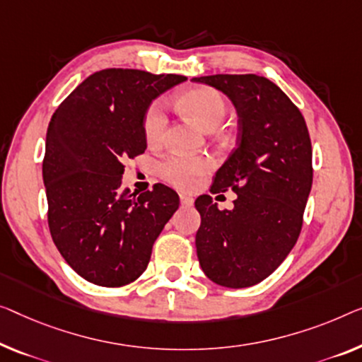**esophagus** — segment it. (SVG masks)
I'll return each instance as SVG.
<instances>
[{
  "label": "esophagus",
  "instance_id": "34e87169",
  "mask_svg": "<svg viewBox=\"0 0 362 362\" xmlns=\"http://www.w3.org/2000/svg\"><path fill=\"white\" fill-rule=\"evenodd\" d=\"M180 204H182V206H192L193 198L188 197V195H180Z\"/></svg>",
  "mask_w": 362,
  "mask_h": 362
}]
</instances>
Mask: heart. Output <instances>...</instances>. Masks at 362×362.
<instances>
[{
    "label": "heart",
    "instance_id": "1",
    "mask_svg": "<svg viewBox=\"0 0 362 362\" xmlns=\"http://www.w3.org/2000/svg\"><path fill=\"white\" fill-rule=\"evenodd\" d=\"M177 105L182 112L190 115L199 127L213 129L224 120L228 113V102L218 89L209 86H193L177 95ZM167 113L160 100H154L143 115V133L149 146H159L165 138ZM211 160L202 156H169L159 164L160 179L169 185L190 190L197 185L198 177L209 170Z\"/></svg>",
    "mask_w": 362,
    "mask_h": 362
}]
</instances>
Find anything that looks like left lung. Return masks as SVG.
I'll list each match as a JSON object with an SVG mask.
<instances>
[{
    "mask_svg": "<svg viewBox=\"0 0 362 362\" xmlns=\"http://www.w3.org/2000/svg\"><path fill=\"white\" fill-rule=\"evenodd\" d=\"M193 81L224 93L239 115L237 148L209 188L235 192L234 209L219 211L209 195L197 198V255L216 284L249 288L268 278L298 242L314 175L309 129L298 107L267 78L214 74Z\"/></svg>",
    "mask_w": 362,
    "mask_h": 362,
    "instance_id": "8db88e82",
    "label": "left lung"
}]
</instances>
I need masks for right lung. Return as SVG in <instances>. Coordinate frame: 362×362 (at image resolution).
<instances>
[{
    "mask_svg": "<svg viewBox=\"0 0 362 362\" xmlns=\"http://www.w3.org/2000/svg\"><path fill=\"white\" fill-rule=\"evenodd\" d=\"M180 74L109 68L86 78L53 113L42 164L48 228L57 249L86 281L133 283L179 195L165 185L136 197L122 187L127 159L146 149L143 115Z\"/></svg>",
    "mask_w": 362,
    "mask_h": 362,
    "instance_id": "right-lung-1",
    "label": "right lung"
}]
</instances>
